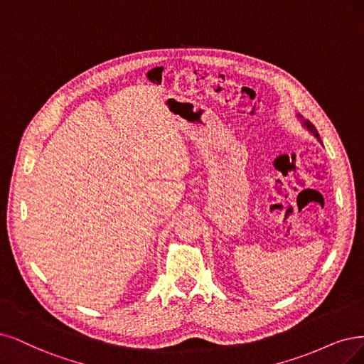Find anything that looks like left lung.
I'll return each instance as SVG.
<instances>
[{
	"mask_svg": "<svg viewBox=\"0 0 364 364\" xmlns=\"http://www.w3.org/2000/svg\"><path fill=\"white\" fill-rule=\"evenodd\" d=\"M303 124L307 127V130H311V132L314 133V136H315L318 141H321V138H319V133H318V130L315 129V126L311 123V121H303Z\"/></svg>",
	"mask_w": 364,
	"mask_h": 364,
	"instance_id": "left-lung-1",
	"label": "left lung"
}]
</instances>
